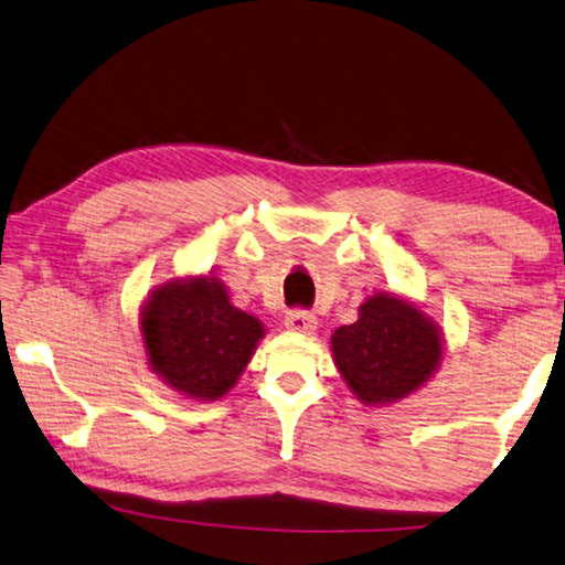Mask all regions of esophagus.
I'll use <instances>...</instances> for the list:
<instances>
[{"label":"esophagus","mask_w":565,"mask_h":565,"mask_svg":"<svg viewBox=\"0 0 565 565\" xmlns=\"http://www.w3.org/2000/svg\"><path fill=\"white\" fill-rule=\"evenodd\" d=\"M284 324L289 331H299V334H309V331L317 329V317L307 309H294L286 315Z\"/></svg>","instance_id":"34e87169"}]
</instances>
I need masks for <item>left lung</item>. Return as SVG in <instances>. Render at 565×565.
<instances>
[{
  "label": "left lung",
  "mask_w": 565,
  "mask_h": 565,
  "mask_svg": "<svg viewBox=\"0 0 565 565\" xmlns=\"http://www.w3.org/2000/svg\"><path fill=\"white\" fill-rule=\"evenodd\" d=\"M334 362L364 405H384L415 392L437 370L440 331L409 301L374 294L354 324L331 337Z\"/></svg>",
  "instance_id": "8db88e82"
}]
</instances>
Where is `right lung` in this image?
I'll return each mask as SVG.
<instances>
[{
  "instance_id": "right-lung-1",
  "label": "right lung",
  "mask_w": 565,
  "mask_h": 565,
  "mask_svg": "<svg viewBox=\"0 0 565 565\" xmlns=\"http://www.w3.org/2000/svg\"><path fill=\"white\" fill-rule=\"evenodd\" d=\"M140 324L153 370L199 399L226 395L264 337L262 321L231 307L223 284L209 276L160 286Z\"/></svg>"
}]
</instances>
